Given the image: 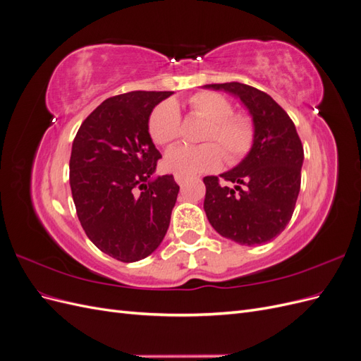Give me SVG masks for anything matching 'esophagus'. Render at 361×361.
<instances>
[{
    "mask_svg": "<svg viewBox=\"0 0 361 361\" xmlns=\"http://www.w3.org/2000/svg\"><path fill=\"white\" fill-rule=\"evenodd\" d=\"M174 180L178 182V185H183L185 180H187V178L182 176V174H174Z\"/></svg>",
    "mask_w": 361,
    "mask_h": 361,
    "instance_id": "obj_1",
    "label": "esophagus"
}]
</instances>
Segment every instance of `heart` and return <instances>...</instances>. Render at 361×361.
I'll use <instances>...</instances> for the list:
<instances>
[{
    "label": "heart",
    "mask_w": 361,
    "mask_h": 361,
    "mask_svg": "<svg viewBox=\"0 0 361 361\" xmlns=\"http://www.w3.org/2000/svg\"><path fill=\"white\" fill-rule=\"evenodd\" d=\"M188 105L194 116L209 122L203 140L220 144L228 162H236L248 154L253 146L255 126L250 118L233 114V105L227 97L215 92H200L191 97ZM149 134L161 146L173 143L180 135V111L176 104L166 101L152 111ZM178 145L167 152L164 162L170 171L182 176L212 171L220 167L224 159L221 145Z\"/></svg>",
    "instance_id": "obj_1"
}]
</instances>
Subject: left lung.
<instances>
[{
    "mask_svg": "<svg viewBox=\"0 0 361 361\" xmlns=\"http://www.w3.org/2000/svg\"><path fill=\"white\" fill-rule=\"evenodd\" d=\"M224 90L248 110L255 140L247 157L220 178L206 176L203 209L221 236L241 245L265 244L290 221L301 185L304 149L288 113L265 92L241 82L207 84Z\"/></svg>",
    "mask_w": 361,
    "mask_h": 361,
    "instance_id": "left-lung-1",
    "label": "left lung"
}]
</instances>
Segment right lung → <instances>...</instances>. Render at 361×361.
Here are the masks:
<instances>
[{"label":"right lung","instance_id":"obj_1","mask_svg":"<svg viewBox=\"0 0 361 361\" xmlns=\"http://www.w3.org/2000/svg\"><path fill=\"white\" fill-rule=\"evenodd\" d=\"M173 92L108 97L75 135L69 182L76 215L90 241L120 262L159 247L179 192L173 174L154 178L161 158L149 134L154 108Z\"/></svg>","mask_w":361,"mask_h":361}]
</instances>
